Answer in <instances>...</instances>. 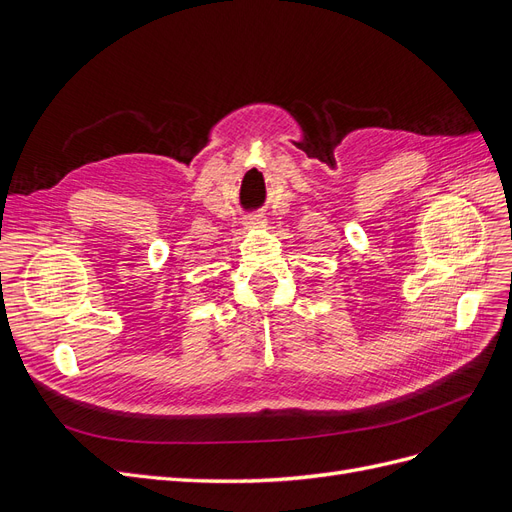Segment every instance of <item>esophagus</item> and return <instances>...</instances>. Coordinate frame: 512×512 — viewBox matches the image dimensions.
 I'll return each mask as SVG.
<instances>
[{"instance_id": "34e87169", "label": "esophagus", "mask_w": 512, "mask_h": 512, "mask_svg": "<svg viewBox=\"0 0 512 512\" xmlns=\"http://www.w3.org/2000/svg\"><path fill=\"white\" fill-rule=\"evenodd\" d=\"M243 224H245L247 228H258V226L265 224V220H262V215H250V218H245Z\"/></svg>"}]
</instances>
